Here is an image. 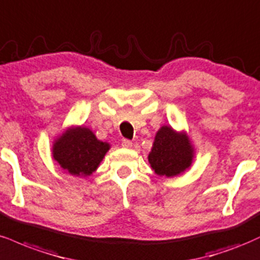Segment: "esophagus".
Returning <instances> with one entry per match:
<instances>
[{"mask_svg":"<svg viewBox=\"0 0 260 260\" xmlns=\"http://www.w3.org/2000/svg\"><path fill=\"white\" fill-rule=\"evenodd\" d=\"M121 146H123V147H126V148L133 147V141H130V140H127V139H123L121 140Z\"/></svg>","mask_w":260,"mask_h":260,"instance_id":"obj_1","label":"esophagus"}]
</instances>
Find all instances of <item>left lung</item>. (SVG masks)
Masks as SVG:
<instances>
[{
  "instance_id": "left-lung-1",
  "label": "left lung",
  "mask_w": 260,
  "mask_h": 260,
  "mask_svg": "<svg viewBox=\"0 0 260 260\" xmlns=\"http://www.w3.org/2000/svg\"><path fill=\"white\" fill-rule=\"evenodd\" d=\"M193 158L188 137L179 134L170 126H161L154 137L153 147L148 154V161L157 175L170 178L190 168Z\"/></svg>"
}]
</instances>
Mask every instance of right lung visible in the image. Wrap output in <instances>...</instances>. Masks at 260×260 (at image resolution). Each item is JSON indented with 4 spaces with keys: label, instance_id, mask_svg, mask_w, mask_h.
Masks as SVG:
<instances>
[{
    "label": "right lung",
    "instance_id": "right-lung-1",
    "mask_svg": "<svg viewBox=\"0 0 260 260\" xmlns=\"http://www.w3.org/2000/svg\"><path fill=\"white\" fill-rule=\"evenodd\" d=\"M109 149L107 142L97 140L87 127H72L54 142V160L69 174L76 176L91 175Z\"/></svg>",
    "mask_w": 260,
    "mask_h": 260
}]
</instances>
